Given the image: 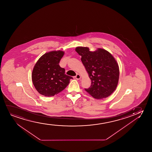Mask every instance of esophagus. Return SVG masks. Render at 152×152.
Instances as JSON below:
<instances>
[{
  "instance_id": "esophagus-1",
  "label": "esophagus",
  "mask_w": 152,
  "mask_h": 152,
  "mask_svg": "<svg viewBox=\"0 0 152 152\" xmlns=\"http://www.w3.org/2000/svg\"><path fill=\"white\" fill-rule=\"evenodd\" d=\"M75 78L76 79H80L81 78V76L78 74H77L76 76H75Z\"/></svg>"
}]
</instances>
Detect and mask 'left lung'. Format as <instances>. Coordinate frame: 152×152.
Wrapping results in <instances>:
<instances>
[{
  "label": "left lung",
  "instance_id": "1",
  "mask_svg": "<svg viewBox=\"0 0 152 152\" xmlns=\"http://www.w3.org/2000/svg\"><path fill=\"white\" fill-rule=\"evenodd\" d=\"M75 51L81 56L91 81L90 87L86 91L97 99L110 96L116 88L119 76L118 64L112 55L101 48L90 51L88 47H77Z\"/></svg>",
  "mask_w": 152,
  "mask_h": 152
}]
</instances>
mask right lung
I'll return each instance as SVG.
<instances>
[{
  "mask_svg": "<svg viewBox=\"0 0 152 152\" xmlns=\"http://www.w3.org/2000/svg\"><path fill=\"white\" fill-rule=\"evenodd\" d=\"M64 54L62 51H53L42 56L34 67L31 79L40 94L52 96L63 91L73 77L65 74V69L59 65Z\"/></svg>",
  "mask_w": 152,
  "mask_h": 152,
  "instance_id": "add662e5",
  "label": "right lung"
}]
</instances>
